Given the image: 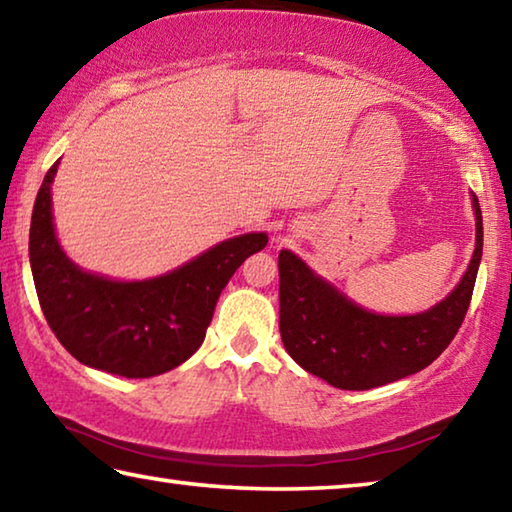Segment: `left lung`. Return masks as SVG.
Listing matches in <instances>:
<instances>
[{"instance_id": "1", "label": "left lung", "mask_w": 512, "mask_h": 512, "mask_svg": "<svg viewBox=\"0 0 512 512\" xmlns=\"http://www.w3.org/2000/svg\"><path fill=\"white\" fill-rule=\"evenodd\" d=\"M476 246L463 280L422 314L381 316L363 309L318 277L291 250H282L280 334L291 359L341 391H370L436 361L470 307L483 253V219L472 194Z\"/></svg>"}]
</instances>
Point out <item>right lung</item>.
Returning a JSON list of instances; mask_svg holds the SVG:
<instances>
[{
  "label": "right lung",
  "mask_w": 512,
  "mask_h": 512,
  "mask_svg": "<svg viewBox=\"0 0 512 512\" xmlns=\"http://www.w3.org/2000/svg\"><path fill=\"white\" fill-rule=\"evenodd\" d=\"M47 171L29 232L31 273L51 332L76 361L110 375L144 379L169 372L201 348L216 300L244 259L266 246V232L221 241L167 275L117 282L83 271L60 248Z\"/></svg>",
  "instance_id": "obj_1"
}]
</instances>
